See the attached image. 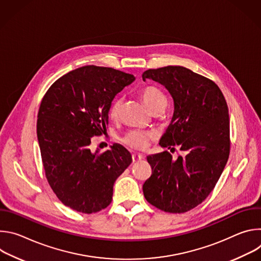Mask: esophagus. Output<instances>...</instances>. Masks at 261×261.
<instances>
[{
	"instance_id": "34e87169",
	"label": "esophagus",
	"mask_w": 261,
	"mask_h": 261,
	"mask_svg": "<svg viewBox=\"0 0 261 261\" xmlns=\"http://www.w3.org/2000/svg\"><path fill=\"white\" fill-rule=\"evenodd\" d=\"M142 159V155L141 154H133L132 155V161L133 162H138Z\"/></svg>"
}]
</instances>
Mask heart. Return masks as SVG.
<instances>
[{
  "mask_svg": "<svg viewBox=\"0 0 261 261\" xmlns=\"http://www.w3.org/2000/svg\"><path fill=\"white\" fill-rule=\"evenodd\" d=\"M140 96L143 102L145 103V105L147 106V108L151 111L157 107L166 105V102H167L163 92L153 86H147L141 89ZM121 106H122V100L119 98H116L113 102H111L108 110V115L111 119L113 120L118 119L120 115ZM148 138H150V135L144 132L130 131L124 136L123 142L128 146L135 148V150H142V148L145 147Z\"/></svg>",
  "mask_w": 261,
  "mask_h": 261,
  "instance_id": "heart-1",
  "label": "heart"
}]
</instances>
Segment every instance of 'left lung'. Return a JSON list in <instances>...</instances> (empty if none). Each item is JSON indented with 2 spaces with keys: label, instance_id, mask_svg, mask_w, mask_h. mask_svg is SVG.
Returning a JSON list of instances; mask_svg holds the SVG:
<instances>
[{
  "label": "left lung",
  "instance_id": "8db88e82",
  "mask_svg": "<svg viewBox=\"0 0 261 261\" xmlns=\"http://www.w3.org/2000/svg\"><path fill=\"white\" fill-rule=\"evenodd\" d=\"M142 80L161 84L173 99V116L159 144L170 151L178 145L185 153L174 160L167 151L146 157L152 175L143 195L161 211L188 212L208 196L227 163V103L214 82L181 66L148 69Z\"/></svg>",
  "mask_w": 261,
  "mask_h": 261
}]
</instances>
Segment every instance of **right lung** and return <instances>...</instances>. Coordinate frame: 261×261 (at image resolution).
<instances>
[{
    "instance_id": "obj_1",
    "label": "right lung",
    "mask_w": 261,
    "mask_h": 261,
    "mask_svg": "<svg viewBox=\"0 0 261 261\" xmlns=\"http://www.w3.org/2000/svg\"><path fill=\"white\" fill-rule=\"evenodd\" d=\"M135 76L113 68L84 66L56 81L44 95L37 137L46 178L58 198L80 213H97L113 199L116 179L132 157L119 143L99 153L93 136L108 125L109 106Z\"/></svg>"
}]
</instances>
